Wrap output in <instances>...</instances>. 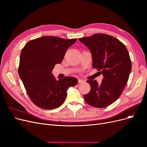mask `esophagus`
I'll return each instance as SVG.
<instances>
[{"label":"esophagus","mask_w":147,"mask_h":147,"mask_svg":"<svg viewBox=\"0 0 147 147\" xmlns=\"http://www.w3.org/2000/svg\"><path fill=\"white\" fill-rule=\"evenodd\" d=\"M84 82V80H82V79H79V80H78V83H79V84H80V83H82V82Z\"/></svg>","instance_id":"1"}]
</instances>
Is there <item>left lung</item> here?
I'll list each match as a JSON object with an SVG mask.
<instances>
[{"label": "left lung", "mask_w": 147, "mask_h": 147, "mask_svg": "<svg viewBox=\"0 0 147 147\" xmlns=\"http://www.w3.org/2000/svg\"><path fill=\"white\" fill-rule=\"evenodd\" d=\"M92 54L93 68L102 74V83L88 80L90 92L84 96L88 105L103 108L111 105L120 96L128 80L131 61L126 47L112 36L97 34L79 38Z\"/></svg>", "instance_id": "left-lung-1"}]
</instances>
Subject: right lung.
<instances>
[{"label": "right lung", "instance_id": "1", "mask_svg": "<svg viewBox=\"0 0 147 147\" xmlns=\"http://www.w3.org/2000/svg\"><path fill=\"white\" fill-rule=\"evenodd\" d=\"M76 40L44 36L29 41L22 48L18 73L36 106L48 110L59 107L65 100L68 88L78 84L75 78L66 76L57 80L52 74L55 64L62 61L67 50Z\"/></svg>", "mask_w": 147, "mask_h": 147}]
</instances>
